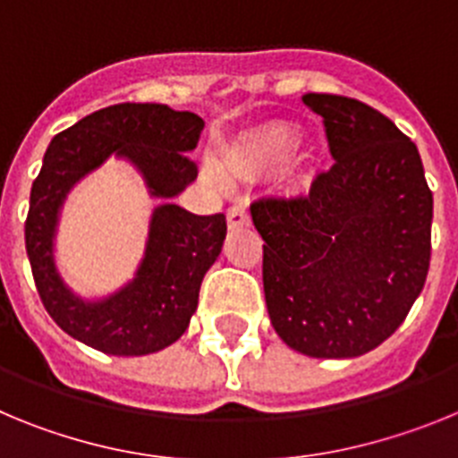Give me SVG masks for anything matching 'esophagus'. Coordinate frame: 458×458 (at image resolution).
I'll use <instances>...</instances> for the list:
<instances>
[{"label": "esophagus", "instance_id": "34e87169", "mask_svg": "<svg viewBox=\"0 0 458 458\" xmlns=\"http://www.w3.org/2000/svg\"><path fill=\"white\" fill-rule=\"evenodd\" d=\"M226 220H229V226H232V229H236V226H242V225H250V213L248 208H245V204L236 201V204L229 206V208H226Z\"/></svg>", "mask_w": 458, "mask_h": 458}]
</instances>
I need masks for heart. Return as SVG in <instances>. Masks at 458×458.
<instances>
[{"label":"heart","mask_w":458,"mask_h":458,"mask_svg":"<svg viewBox=\"0 0 458 458\" xmlns=\"http://www.w3.org/2000/svg\"><path fill=\"white\" fill-rule=\"evenodd\" d=\"M286 147H289V135H286V131H273L270 135H266L264 140L259 141L254 148H241V151H233L232 163L233 167H245V165L257 156V153H277ZM206 172H208V176L213 181H225V174H222L220 165L213 163V160L206 163Z\"/></svg>","instance_id":"b5f03b06"}]
</instances>
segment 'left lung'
I'll return each mask as SVG.
<instances>
[{
  "label": "left lung",
  "instance_id": "1",
  "mask_svg": "<svg viewBox=\"0 0 458 458\" xmlns=\"http://www.w3.org/2000/svg\"><path fill=\"white\" fill-rule=\"evenodd\" d=\"M302 103L323 119L333 165L250 204L266 307L293 351L358 358L402 326L427 282L434 194L418 147L378 109L335 93Z\"/></svg>",
  "mask_w": 458,
  "mask_h": 458
}]
</instances>
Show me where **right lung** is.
Instances as JSON below:
<instances>
[{"label":"right lung","instance_id":"add662e5","mask_svg":"<svg viewBox=\"0 0 458 458\" xmlns=\"http://www.w3.org/2000/svg\"><path fill=\"white\" fill-rule=\"evenodd\" d=\"M204 121L157 103L98 109L52 137L30 194L24 245L36 289L64 333L109 355L163 351L188 330L206 270L222 252L225 213L192 216L176 204L156 208L147 257L131 284L103 302H82L64 286L52 261L56 213L71 185L109 153L131 157L151 194L169 199L199 174L188 151Z\"/></svg>","mask_w":458,"mask_h":458}]
</instances>
